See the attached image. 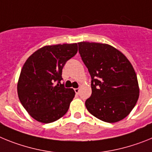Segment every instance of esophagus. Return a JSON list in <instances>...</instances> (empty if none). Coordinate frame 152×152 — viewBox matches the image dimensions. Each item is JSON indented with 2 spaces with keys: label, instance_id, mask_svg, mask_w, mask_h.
I'll use <instances>...</instances> for the list:
<instances>
[{
  "label": "esophagus",
  "instance_id": "obj_1",
  "mask_svg": "<svg viewBox=\"0 0 152 152\" xmlns=\"http://www.w3.org/2000/svg\"><path fill=\"white\" fill-rule=\"evenodd\" d=\"M74 91L76 94H79V92H80V89H79V88H76V89H74Z\"/></svg>",
  "mask_w": 152,
  "mask_h": 152
}]
</instances>
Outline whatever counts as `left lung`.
<instances>
[{
	"label": "left lung",
	"mask_w": 152,
	"mask_h": 152,
	"mask_svg": "<svg viewBox=\"0 0 152 152\" xmlns=\"http://www.w3.org/2000/svg\"><path fill=\"white\" fill-rule=\"evenodd\" d=\"M78 45L92 79V95L85 103L87 110L109 123L125 118L139 96L137 76L131 63L109 44L80 42Z\"/></svg>",
	"instance_id": "left-lung-1"
}]
</instances>
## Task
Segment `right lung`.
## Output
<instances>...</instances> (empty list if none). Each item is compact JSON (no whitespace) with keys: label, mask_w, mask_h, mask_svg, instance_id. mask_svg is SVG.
Listing matches in <instances>:
<instances>
[{"label":"right lung","mask_w":152,"mask_h":152,"mask_svg":"<svg viewBox=\"0 0 152 152\" xmlns=\"http://www.w3.org/2000/svg\"><path fill=\"white\" fill-rule=\"evenodd\" d=\"M77 51V43L45 46L23 64L18 83V97L38 122L50 123L67 113L75 92L61 84L62 70Z\"/></svg>","instance_id":"right-lung-1"}]
</instances>
